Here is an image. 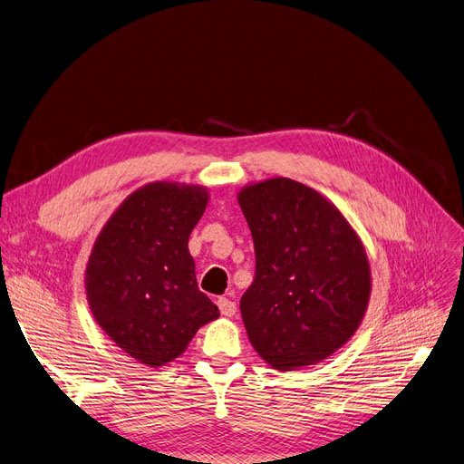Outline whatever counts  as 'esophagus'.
<instances>
[{"label":"esophagus","instance_id":"obj_1","mask_svg":"<svg viewBox=\"0 0 464 464\" xmlns=\"http://www.w3.org/2000/svg\"><path fill=\"white\" fill-rule=\"evenodd\" d=\"M218 307H220V313L227 318L235 316L237 314V304L229 298H218Z\"/></svg>","mask_w":464,"mask_h":464}]
</instances>
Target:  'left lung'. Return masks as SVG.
I'll return each mask as SVG.
<instances>
[{
  "label": "left lung",
  "mask_w": 464,
  "mask_h": 464,
  "mask_svg": "<svg viewBox=\"0 0 464 464\" xmlns=\"http://www.w3.org/2000/svg\"><path fill=\"white\" fill-rule=\"evenodd\" d=\"M237 198L256 246V279L240 300L251 346L281 372L327 359L368 309L361 237L327 198L288 178L246 185Z\"/></svg>",
  "instance_id": "left-lung-1"
}]
</instances>
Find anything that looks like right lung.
<instances>
[{
    "instance_id": "right-lung-1",
    "label": "right lung",
    "mask_w": 464,
    "mask_h": 464,
    "mask_svg": "<svg viewBox=\"0 0 464 464\" xmlns=\"http://www.w3.org/2000/svg\"><path fill=\"white\" fill-rule=\"evenodd\" d=\"M208 203L201 185L155 181L125 198L100 231L85 270L91 313L146 366L179 357L220 316L198 288L188 237Z\"/></svg>"
}]
</instances>
